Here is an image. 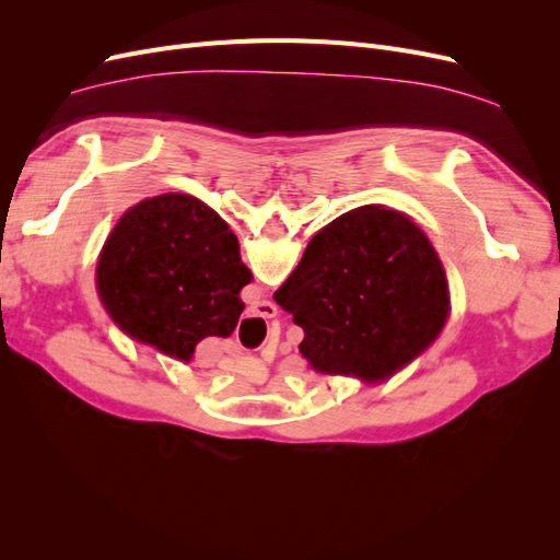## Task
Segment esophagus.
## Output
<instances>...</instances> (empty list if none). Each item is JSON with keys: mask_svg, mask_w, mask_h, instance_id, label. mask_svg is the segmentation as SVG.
<instances>
[{"mask_svg": "<svg viewBox=\"0 0 560 560\" xmlns=\"http://www.w3.org/2000/svg\"><path fill=\"white\" fill-rule=\"evenodd\" d=\"M259 315H266V317H273L276 315V306L270 301H259Z\"/></svg>", "mask_w": 560, "mask_h": 560, "instance_id": "1", "label": "esophagus"}]
</instances>
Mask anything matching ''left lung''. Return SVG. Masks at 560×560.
<instances>
[{
	"label": "left lung",
	"mask_w": 560,
	"mask_h": 560,
	"mask_svg": "<svg viewBox=\"0 0 560 560\" xmlns=\"http://www.w3.org/2000/svg\"><path fill=\"white\" fill-rule=\"evenodd\" d=\"M273 299L303 329L299 350L315 371L366 381L393 376L425 350L451 306L428 235L383 206L322 229Z\"/></svg>",
	"instance_id": "obj_1"
}]
</instances>
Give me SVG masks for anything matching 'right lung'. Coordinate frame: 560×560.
<instances>
[{"label": "right lung", "instance_id": "obj_1", "mask_svg": "<svg viewBox=\"0 0 560 560\" xmlns=\"http://www.w3.org/2000/svg\"><path fill=\"white\" fill-rule=\"evenodd\" d=\"M249 280L229 224L182 194L130 208L97 261V292L116 325L184 362L202 338L235 329Z\"/></svg>", "mask_w": 560, "mask_h": 560}]
</instances>
